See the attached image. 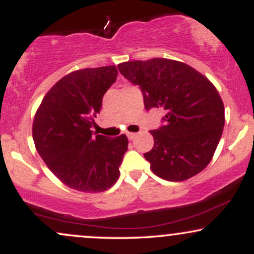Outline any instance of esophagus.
<instances>
[{"label": "esophagus", "instance_id": "esophagus-1", "mask_svg": "<svg viewBox=\"0 0 254 254\" xmlns=\"http://www.w3.org/2000/svg\"><path fill=\"white\" fill-rule=\"evenodd\" d=\"M136 136H137V133H135V132H129V133H127V138H129V139H133Z\"/></svg>", "mask_w": 254, "mask_h": 254}]
</instances>
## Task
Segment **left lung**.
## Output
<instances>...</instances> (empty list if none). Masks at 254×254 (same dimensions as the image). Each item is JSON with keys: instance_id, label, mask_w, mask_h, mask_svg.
Here are the masks:
<instances>
[{"instance_id": "obj_1", "label": "left lung", "mask_w": 254, "mask_h": 254, "mask_svg": "<svg viewBox=\"0 0 254 254\" xmlns=\"http://www.w3.org/2000/svg\"><path fill=\"white\" fill-rule=\"evenodd\" d=\"M118 69L138 84L145 109L166 111V124L150 131L154 147L144 154L153 173L183 182L202 172L224 127V106L214 84L192 66L167 58L124 62Z\"/></svg>"}]
</instances>
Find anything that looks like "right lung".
I'll return each instance as SVG.
<instances>
[{
	"label": "right lung",
	"instance_id": "right-lung-1",
	"mask_svg": "<svg viewBox=\"0 0 254 254\" xmlns=\"http://www.w3.org/2000/svg\"><path fill=\"white\" fill-rule=\"evenodd\" d=\"M115 65L86 68L52 86L33 119L36 149L52 173L81 192H103L118 180L127 137L93 136L104 94L115 83Z\"/></svg>",
	"mask_w": 254,
	"mask_h": 254
}]
</instances>
